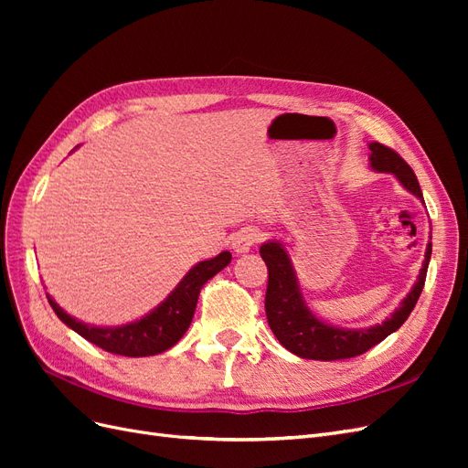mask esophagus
<instances>
[{
	"instance_id": "1",
	"label": "esophagus",
	"mask_w": 468,
	"mask_h": 468,
	"mask_svg": "<svg viewBox=\"0 0 468 468\" xmlns=\"http://www.w3.org/2000/svg\"><path fill=\"white\" fill-rule=\"evenodd\" d=\"M261 238V232L258 229H242L232 236V250L236 253H246L251 250V246Z\"/></svg>"
}]
</instances>
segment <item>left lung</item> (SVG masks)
I'll return each instance as SVG.
<instances>
[{
  "label": "left lung",
  "mask_w": 468,
  "mask_h": 468,
  "mask_svg": "<svg viewBox=\"0 0 468 468\" xmlns=\"http://www.w3.org/2000/svg\"><path fill=\"white\" fill-rule=\"evenodd\" d=\"M369 150L371 169L378 174H392L406 191L416 195L423 203L418 177L399 154L378 143H371ZM260 253L269 271L265 314L269 328H271L281 346L303 359L335 361L361 356V353L380 344L382 339L399 330L406 322L420 299L423 282H426L428 265L431 260V242H428L418 281L404 296L400 306L380 324L356 330L339 328V325L324 322L308 308L289 251L279 239L263 242Z\"/></svg>",
  "instance_id": "obj_1"
}]
</instances>
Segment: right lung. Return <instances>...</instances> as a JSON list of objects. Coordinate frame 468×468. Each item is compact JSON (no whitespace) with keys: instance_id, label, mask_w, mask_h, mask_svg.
I'll list each match as a JSON object with an SVG mask.
<instances>
[{"instance_id":"right-lung-1","label":"right lung","mask_w":468,"mask_h":468,"mask_svg":"<svg viewBox=\"0 0 468 468\" xmlns=\"http://www.w3.org/2000/svg\"><path fill=\"white\" fill-rule=\"evenodd\" d=\"M230 251H220L217 258H210L193 265L187 275L177 282V287L165 296V301L152 308L146 316L122 325L86 324L74 316H69L50 294H47V299L56 316H58L68 328H72L76 334L86 337L88 342L95 344L97 347L124 357L158 356V353L174 347L183 337V334L187 332L195 314L201 287L208 279L222 271V269L230 263Z\"/></svg>"}]
</instances>
